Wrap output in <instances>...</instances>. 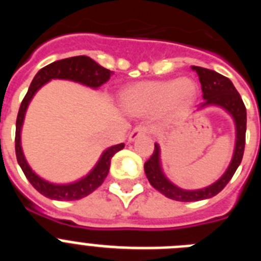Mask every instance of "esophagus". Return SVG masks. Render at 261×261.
I'll list each match as a JSON object with an SVG mask.
<instances>
[{
    "instance_id": "obj_1",
    "label": "esophagus",
    "mask_w": 261,
    "mask_h": 261,
    "mask_svg": "<svg viewBox=\"0 0 261 261\" xmlns=\"http://www.w3.org/2000/svg\"><path fill=\"white\" fill-rule=\"evenodd\" d=\"M147 133V128L145 125H138L136 126L135 129H133L132 132H130V135H129V142H133L136 140V138H138L140 136H144Z\"/></svg>"
}]
</instances>
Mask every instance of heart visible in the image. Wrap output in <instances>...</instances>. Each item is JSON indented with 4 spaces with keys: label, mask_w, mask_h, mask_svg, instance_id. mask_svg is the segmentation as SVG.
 Wrapping results in <instances>:
<instances>
[{
    "label": "heart",
    "mask_w": 261,
    "mask_h": 261,
    "mask_svg": "<svg viewBox=\"0 0 261 261\" xmlns=\"http://www.w3.org/2000/svg\"><path fill=\"white\" fill-rule=\"evenodd\" d=\"M195 94V84L188 78L146 81L124 91L123 105L135 114H149L159 110L163 117H172L184 110Z\"/></svg>",
    "instance_id": "heart-1"
}]
</instances>
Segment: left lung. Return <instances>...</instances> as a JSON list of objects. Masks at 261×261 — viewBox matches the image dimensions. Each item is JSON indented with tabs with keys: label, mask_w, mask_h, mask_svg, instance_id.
Masks as SVG:
<instances>
[{
	"label": "left lung",
	"mask_w": 261,
	"mask_h": 261,
	"mask_svg": "<svg viewBox=\"0 0 261 261\" xmlns=\"http://www.w3.org/2000/svg\"><path fill=\"white\" fill-rule=\"evenodd\" d=\"M193 71L197 73L199 81L201 84L202 99L204 102L197 106V111L204 110L206 107H220L231 116L235 125V146L232 158L226 171L218 180L213 184L200 190H183L176 184L172 183L165 175L161 163V147L154 144V153L150 159L145 162L144 168L147 180L156 191L165 195L166 197L176 201H200V200L211 199L226 187L237 168L239 167L243 158L244 144H246V128H247V112L242 100L241 95L234 87L231 81L225 75L220 74L214 70L200 68V66H191Z\"/></svg>",
	"instance_id": "8db88e82"
}]
</instances>
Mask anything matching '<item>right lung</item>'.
Wrapping results in <instances>:
<instances>
[{"label": "right lung", "instance_id": "1", "mask_svg": "<svg viewBox=\"0 0 261 261\" xmlns=\"http://www.w3.org/2000/svg\"><path fill=\"white\" fill-rule=\"evenodd\" d=\"M111 75H112V71L100 66L93 59L87 56H75L59 60V61H55L49 65L44 66L36 73L32 80L29 91L22 100L19 112H18L17 125H15V154H17V161L22 168L23 174L26 175L32 187L48 199L57 200V201H73V200L84 199L90 193H93L98 187L102 186V183L107 177L108 171H110L111 158L117 151L124 149L125 145L119 144L107 147L102 153L100 158L98 159L96 165L91 168V171L78 180L66 184H57L45 180L30 167L26 156L23 154L20 133H22L23 121H24L30 102L39 90L52 80L73 81V82L84 85L90 89L96 90L103 84H106Z\"/></svg>", "mask_w": 261, "mask_h": 261}]
</instances>
